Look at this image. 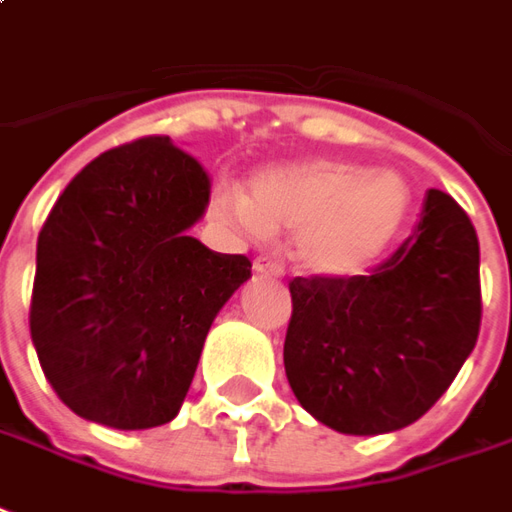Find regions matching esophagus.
Instances as JSON below:
<instances>
[{
  "label": "esophagus",
  "mask_w": 512,
  "mask_h": 512,
  "mask_svg": "<svg viewBox=\"0 0 512 512\" xmlns=\"http://www.w3.org/2000/svg\"><path fill=\"white\" fill-rule=\"evenodd\" d=\"M253 270L259 275H270V278H281L284 275V267H281V262H275L273 256H256Z\"/></svg>",
  "instance_id": "esophagus-1"
}]
</instances>
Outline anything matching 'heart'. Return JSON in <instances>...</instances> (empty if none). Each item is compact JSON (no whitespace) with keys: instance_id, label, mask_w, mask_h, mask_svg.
I'll return each instance as SVG.
<instances>
[{"instance_id":"obj_1","label":"heart","mask_w":512,"mask_h":512,"mask_svg":"<svg viewBox=\"0 0 512 512\" xmlns=\"http://www.w3.org/2000/svg\"><path fill=\"white\" fill-rule=\"evenodd\" d=\"M217 209L248 234L297 231L300 264L317 275H355L400 234L411 190L394 170H361L339 159H300L259 170L250 195L217 192Z\"/></svg>"}]
</instances>
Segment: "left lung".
<instances>
[{
    "mask_svg": "<svg viewBox=\"0 0 512 512\" xmlns=\"http://www.w3.org/2000/svg\"><path fill=\"white\" fill-rule=\"evenodd\" d=\"M284 366L297 402L347 436L408 427L449 389L477 344L480 242L447 192L369 275L295 278Z\"/></svg>",
    "mask_w": 512,
    "mask_h": 512,
    "instance_id": "obj_1",
    "label": "left lung"
}]
</instances>
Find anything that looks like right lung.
I'll use <instances>...</instances> for the list:
<instances>
[{
  "label": "right lung",
  "instance_id": "1",
  "mask_svg": "<svg viewBox=\"0 0 512 512\" xmlns=\"http://www.w3.org/2000/svg\"><path fill=\"white\" fill-rule=\"evenodd\" d=\"M201 162L140 137L76 173L38 234L30 333L46 380L82 419L115 430L170 422L248 256L190 231L209 206Z\"/></svg>",
  "mask_w": 512,
  "mask_h": 512
}]
</instances>
